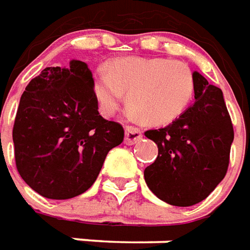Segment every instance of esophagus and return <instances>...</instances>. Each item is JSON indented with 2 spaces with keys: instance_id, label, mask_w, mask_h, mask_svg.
Wrapping results in <instances>:
<instances>
[{
  "instance_id": "obj_1",
  "label": "esophagus",
  "mask_w": 250,
  "mask_h": 250,
  "mask_svg": "<svg viewBox=\"0 0 250 250\" xmlns=\"http://www.w3.org/2000/svg\"><path fill=\"white\" fill-rule=\"evenodd\" d=\"M141 139H142V131L139 130L138 127H134V125H127L125 127V145H134Z\"/></svg>"
}]
</instances>
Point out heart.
Instances as JSON below:
<instances>
[{
	"mask_svg": "<svg viewBox=\"0 0 250 250\" xmlns=\"http://www.w3.org/2000/svg\"><path fill=\"white\" fill-rule=\"evenodd\" d=\"M107 74L93 80V93L103 115H112L127 93L132 118L147 125H167L181 116L195 95L188 64L169 58L125 57L105 64Z\"/></svg>",
	"mask_w": 250,
	"mask_h": 250,
	"instance_id": "1",
	"label": "heart"
}]
</instances>
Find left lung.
I'll return each instance as SVG.
<instances>
[{
	"mask_svg": "<svg viewBox=\"0 0 250 250\" xmlns=\"http://www.w3.org/2000/svg\"><path fill=\"white\" fill-rule=\"evenodd\" d=\"M195 103L170 125L145 135L158 157L145 169V181L158 199L188 207L202 202L226 176L234 131L219 88L198 71Z\"/></svg>",
	"mask_w": 250,
	"mask_h": 250,
	"instance_id": "obj_1",
	"label": "left lung"
}]
</instances>
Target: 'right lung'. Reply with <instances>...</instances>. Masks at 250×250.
<instances>
[{
    "mask_svg": "<svg viewBox=\"0 0 250 250\" xmlns=\"http://www.w3.org/2000/svg\"><path fill=\"white\" fill-rule=\"evenodd\" d=\"M88 64L46 67L28 83L13 125L17 170L34 191L63 200L88 191L125 130L99 113Z\"/></svg>",
    "mask_w": 250,
    "mask_h": 250,
    "instance_id": "right-lung-1",
    "label": "right lung"
}]
</instances>
